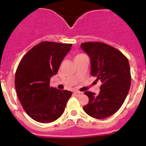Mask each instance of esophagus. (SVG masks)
I'll use <instances>...</instances> for the list:
<instances>
[{"mask_svg":"<svg viewBox=\"0 0 146 146\" xmlns=\"http://www.w3.org/2000/svg\"><path fill=\"white\" fill-rule=\"evenodd\" d=\"M75 95H76V96H80V95H82V92H74Z\"/></svg>","mask_w":146,"mask_h":146,"instance_id":"esophagus-1","label":"esophagus"}]
</instances>
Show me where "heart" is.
<instances>
[{
	"instance_id": "1",
	"label": "heart",
	"mask_w": 146,
	"mask_h": 146,
	"mask_svg": "<svg viewBox=\"0 0 146 146\" xmlns=\"http://www.w3.org/2000/svg\"><path fill=\"white\" fill-rule=\"evenodd\" d=\"M85 56H86V55L85 54H83V53H78V54H77L75 55L74 59H75V61H76V60H78V59H81V58L85 57Z\"/></svg>"
}]
</instances>
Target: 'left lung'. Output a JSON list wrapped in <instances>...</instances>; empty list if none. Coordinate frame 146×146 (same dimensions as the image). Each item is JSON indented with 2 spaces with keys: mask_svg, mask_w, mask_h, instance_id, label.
I'll use <instances>...</instances> for the list:
<instances>
[{
  "mask_svg": "<svg viewBox=\"0 0 146 146\" xmlns=\"http://www.w3.org/2000/svg\"><path fill=\"white\" fill-rule=\"evenodd\" d=\"M81 47L91 59L92 76L101 82L99 94L85 92L89 103L83 110L96 119L110 117L122 106L131 86L128 59L117 49L104 42H83Z\"/></svg>",
  "mask_w": 146,
  "mask_h": 146,
  "instance_id": "obj_1",
  "label": "left lung"
}]
</instances>
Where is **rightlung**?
I'll list each match as a JSON object with an SVG mask.
<instances>
[{"label": "right lung", "mask_w": 146, "mask_h": 146, "mask_svg": "<svg viewBox=\"0 0 146 146\" xmlns=\"http://www.w3.org/2000/svg\"><path fill=\"white\" fill-rule=\"evenodd\" d=\"M72 44L42 41L35 45L21 59L15 85L23 108L29 116L41 123L57 119L64 113L72 92L50 87Z\"/></svg>", "instance_id": "1"}]
</instances>
